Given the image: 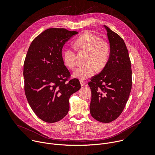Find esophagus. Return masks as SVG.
I'll return each mask as SVG.
<instances>
[{"mask_svg":"<svg viewBox=\"0 0 155 155\" xmlns=\"http://www.w3.org/2000/svg\"><path fill=\"white\" fill-rule=\"evenodd\" d=\"M86 83L84 81H82V80H80V84H81V86H83Z\"/></svg>","mask_w":155,"mask_h":155,"instance_id":"1","label":"esophagus"}]
</instances>
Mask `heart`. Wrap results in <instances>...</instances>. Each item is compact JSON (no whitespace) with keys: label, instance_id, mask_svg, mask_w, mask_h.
Here are the masks:
<instances>
[{"label":"heart","instance_id":"heart-1","mask_svg":"<svg viewBox=\"0 0 155 155\" xmlns=\"http://www.w3.org/2000/svg\"><path fill=\"white\" fill-rule=\"evenodd\" d=\"M74 46L80 50L89 53L87 61L89 64L79 66L73 74L75 78L85 80L91 77L96 71V66L98 69L103 68L108 59L110 47L108 43L91 32H86L78 37L74 41ZM63 60L66 66L71 69L77 66L75 51L71 48L64 51Z\"/></svg>","mask_w":155,"mask_h":155}]
</instances>
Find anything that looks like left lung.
<instances>
[{
    "instance_id": "8db88e82",
    "label": "left lung",
    "mask_w": 155,
    "mask_h": 155,
    "mask_svg": "<svg viewBox=\"0 0 155 155\" xmlns=\"http://www.w3.org/2000/svg\"><path fill=\"white\" fill-rule=\"evenodd\" d=\"M110 55L103 70L88 83L91 90V116L102 123H110L122 113L132 87V70L123 39L106 26Z\"/></svg>"
}]
</instances>
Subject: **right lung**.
Masks as SVG:
<instances>
[{
	"label": "right lung",
	"mask_w": 155,
	"mask_h": 155,
	"mask_svg": "<svg viewBox=\"0 0 155 155\" xmlns=\"http://www.w3.org/2000/svg\"><path fill=\"white\" fill-rule=\"evenodd\" d=\"M77 31L63 28L44 31L32 41L25 63V91L29 105L43 121L55 123L69 110V98L81 88L64 65L62 50Z\"/></svg>",
	"instance_id": "1"
}]
</instances>
